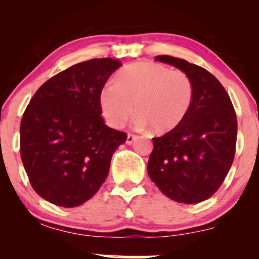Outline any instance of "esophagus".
<instances>
[{"instance_id": "1", "label": "esophagus", "mask_w": 259, "mask_h": 259, "mask_svg": "<svg viewBox=\"0 0 259 259\" xmlns=\"http://www.w3.org/2000/svg\"><path fill=\"white\" fill-rule=\"evenodd\" d=\"M136 140H138V136L134 135V134H127V136H126V144L127 145H133Z\"/></svg>"}]
</instances>
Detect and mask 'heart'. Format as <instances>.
Masks as SVG:
<instances>
[{
  "mask_svg": "<svg viewBox=\"0 0 259 259\" xmlns=\"http://www.w3.org/2000/svg\"><path fill=\"white\" fill-rule=\"evenodd\" d=\"M194 102V85L185 73L153 62H136L124 67L100 94L107 123L119 127L135 112L139 126H152L167 134L183 123Z\"/></svg>",
  "mask_w": 259,
  "mask_h": 259,
  "instance_id": "heart-1",
  "label": "heart"
}]
</instances>
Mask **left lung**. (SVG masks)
Wrapping results in <instances>:
<instances>
[{
  "label": "left lung",
  "instance_id": "8db88e82",
  "mask_svg": "<svg viewBox=\"0 0 259 259\" xmlns=\"http://www.w3.org/2000/svg\"><path fill=\"white\" fill-rule=\"evenodd\" d=\"M180 69L194 85V102L179 126L153 138L151 180L167 197L198 203L221 187L233 164L237 120L228 92L204 68L171 56H157Z\"/></svg>",
  "mask_w": 259,
  "mask_h": 259
}]
</instances>
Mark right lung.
<instances>
[{
    "mask_svg": "<svg viewBox=\"0 0 259 259\" xmlns=\"http://www.w3.org/2000/svg\"><path fill=\"white\" fill-rule=\"evenodd\" d=\"M121 65L95 58L74 64L35 92L20 123V157L32 189L59 207L82 204L105 183L126 134L107 126L100 94Z\"/></svg>",
    "mask_w": 259,
    "mask_h": 259,
    "instance_id": "obj_1",
    "label": "right lung"
}]
</instances>
